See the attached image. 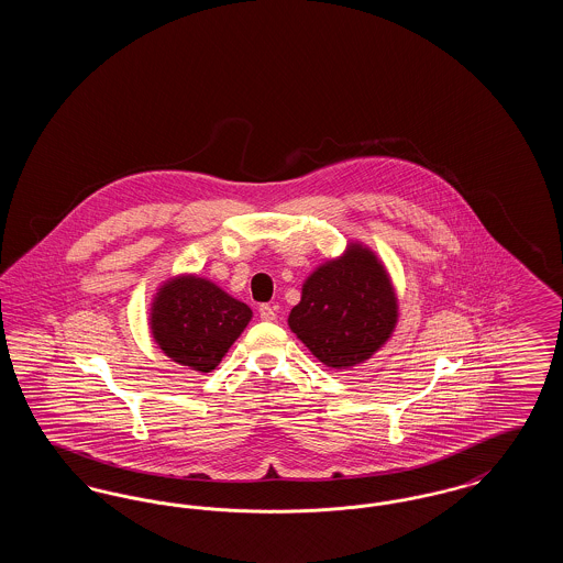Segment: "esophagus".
<instances>
[{
    "mask_svg": "<svg viewBox=\"0 0 563 563\" xmlns=\"http://www.w3.org/2000/svg\"><path fill=\"white\" fill-rule=\"evenodd\" d=\"M260 317H262V321H276V308L269 306V303H262L260 306Z\"/></svg>",
    "mask_w": 563,
    "mask_h": 563,
    "instance_id": "obj_1",
    "label": "esophagus"
}]
</instances>
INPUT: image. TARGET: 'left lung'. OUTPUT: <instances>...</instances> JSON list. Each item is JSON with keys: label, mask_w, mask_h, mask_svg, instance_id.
<instances>
[{"label": "left lung", "mask_w": 563, "mask_h": 563, "mask_svg": "<svg viewBox=\"0 0 563 563\" xmlns=\"http://www.w3.org/2000/svg\"><path fill=\"white\" fill-rule=\"evenodd\" d=\"M399 303L390 276L369 246L350 242L342 257L314 269L289 327L331 369H350L372 358L395 331Z\"/></svg>", "instance_id": "obj_1"}]
</instances>
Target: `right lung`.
<instances>
[{
	"mask_svg": "<svg viewBox=\"0 0 563 563\" xmlns=\"http://www.w3.org/2000/svg\"><path fill=\"white\" fill-rule=\"evenodd\" d=\"M251 317L246 303L211 280L181 274L168 278L154 295L150 329L168 358L209 374L239 340Z\"/></svg>",
	"mask_w": 563,
	"mask_h": 563,
	"instance_id": "obj_1",
	"label": "right lung"
}]
</instances>
